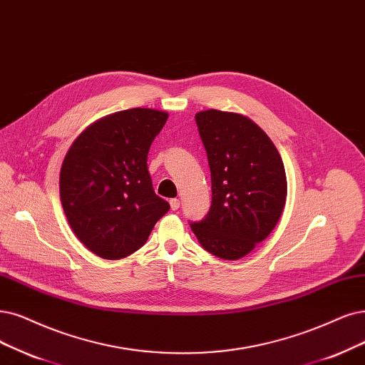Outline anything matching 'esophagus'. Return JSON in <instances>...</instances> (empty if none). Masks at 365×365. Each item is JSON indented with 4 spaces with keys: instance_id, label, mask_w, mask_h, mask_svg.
Listing matches in <instances>:
<instances>
[{
    "instance_id": "34e87169",
    "label": "esophagus",
    "mask_w": 365,
    "mask_h": 365,
    "mask_svg": "<svg viewBox=\"0 0 365 365\" xmlns=\"http://www.w3.org/2000/svg\"><path fill=\"white\" fill-rule=\"evenodd\" d=\"M170 206L173 210H178L180 207V200L179 198H171L170 200Z\"/></svg>"
}]
</instances>
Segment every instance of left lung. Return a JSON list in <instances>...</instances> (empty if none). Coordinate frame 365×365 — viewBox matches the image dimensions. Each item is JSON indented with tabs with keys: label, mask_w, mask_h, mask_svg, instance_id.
Segmentation results:
<instances>
[{
	"label": "left lung",
	"mask_w": 365,
	"mask_h": 365,
	"mask_svg": "<svg viewBox=\"0 0 365 365\" xmlns=\"http://www.w3.org/2000/svg\"><path fill=\"white\" fill-rule=\"evenodd\" d=\"M207 152L212 206L191 224L206 251L239 260L278 224L287 198V179L275 144L254 121L239 113L207 110L195 114Z\"/></svg>",
	"instance_id": "8db88e82"
}]
</instances>
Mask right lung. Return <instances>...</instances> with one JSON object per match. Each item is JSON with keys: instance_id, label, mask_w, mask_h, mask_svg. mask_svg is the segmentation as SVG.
Instances as JSON below:
<instances>
[{"instance_id": "obj_1", "label": "right lung", "mask_w": 365, "mask_h": 365, "mask_svg": "<svg viewBox=\"0 0 365 365\" xmlns=\"http://www.w3.org/2000/svg\"><path fill=\"white\" fill-rule=\"evenodd\" d=\"M168 114L132 108L105 115L78 135L60 170V198L72 232L106 260L140 250L170 210L155 194L147 153Z\"/></svg>"}]
</instances>
